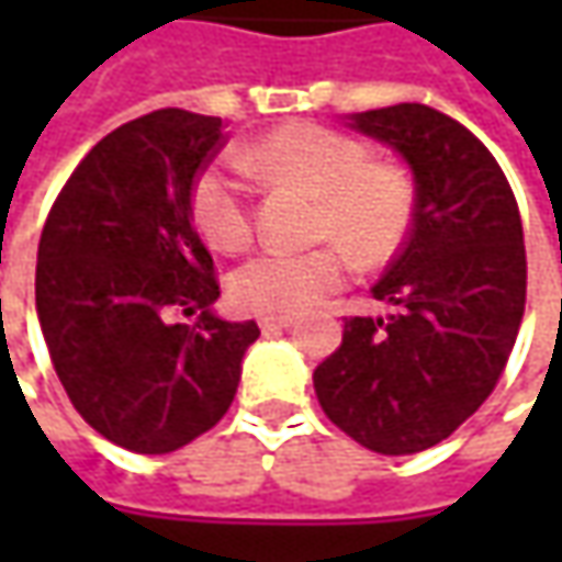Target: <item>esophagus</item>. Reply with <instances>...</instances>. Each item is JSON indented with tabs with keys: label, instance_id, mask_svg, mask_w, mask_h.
Instances as JSON below:
<instances>
[{
	"label": "esophagus",
	"instance_id": "1",
	"mask_svg": "<svg viewBox=\"0 0 562 562\" xmlns=\"http://www.w3.org/2000/svg\"><path fill=\"white\" fill-rule=\"evenodd\" d=\"M293 322V315H259V328L262 331H274V328H291Z\"/></svg>",
	"mask_w": 562,
	"mask_h": 562
}]
</instances>
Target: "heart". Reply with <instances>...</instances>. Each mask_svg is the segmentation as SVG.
<instances>
[{"label": "heart", "mask_w": 562, "mask_h": 562, "mask_svg": "<svg viewBox=\"0 0 562 562\" xmlns=\"http://www.w3.org/2000/svg\"><path fill=\"white\" fill-rule=\"evenodd\" d=\"M244 171L291 181L313 193L315 247H269L234 271L231 293L249 313L296 315L340 291L353 271L387 266L416 222V181L397 162H378L369 146L318 121H291L237 149ZM190 222L222 252L249 247L256 212L249 187L227 165L212 162L190 184Z\"/></svg>", "instance_id": "heart-1"}]
</instances>
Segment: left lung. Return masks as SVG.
<instances>
[{
	"label": "left lung",
	"instance_id": "obj_1",
	"mask_svg": "<svg viewBox=\"0 0 562 562\" xmlns=\"http://www.w3.org/2000/svg\"><path fill=\"white\" fill-rule=\"evenodd\" d=\"M353 127L409 162L416 222L372 288L391 315H350L313 384L344 435L406 457L450 438L507 369L526 313L522 218L485 143L438 109L400 102Z\"/></svg>",
	"mask_w": 562,
	"mask_h": 562
}]
</instances>
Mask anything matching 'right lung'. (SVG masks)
Returning a JSON list of instances; mask_svg holds the SVG:
<instances>
[{"label":"right lung","instance_id":"right-lung-1","mask_svg":"<svg viewBox=\"0 0 562 562\" xmlns=\"http://www.w3.org/2000/svg\"><path fill=\"white\" fill-rule=\"evenodd\" d=\"M222 146L212 115L127 121L80 159L43 225L36 315L55 375L90 428L134 453H171L222 419L259 337L256 322L209 313L222 291L190 222V184Z\"/></svg>","mask_w":562,"mask_h":562}]
</instances>
